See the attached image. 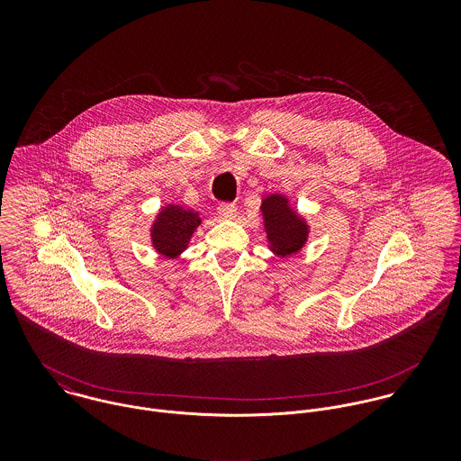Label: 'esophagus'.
Instances as JSON below:
<instances>
[{
  "label": "esophagus",
  "mask_w": 461,
  "mask_h": 461,
  "mask_svg": "<svg viewBox=\"0 0 461 461\" xmlns=\"http://www.w3.org/2000/svg\"><path fill=\"white\" fill-rule=\"evenodd\" d=\"M236 205L234 203H229V202H223V203H220L218 205V214H220V218H223V220H234L236 218Z\"/></svg>",
  "instance_id": "obj_1"
}]
</instances>
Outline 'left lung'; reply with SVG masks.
<instances>
[{
  "label": "left lung",
  "instance_id": "left-lung-1",
  "mask_svg": "<svg viewBox=\"0 0 461 461\" xmlns=\"http://www.w3.org/2000/svg\"><path fill=\"white\" fill-rule=\"evenodd\" d=\"M267 249L280 259L298 254L309 241L311 225L284 194H267L259 207Z\"/></svg>",
  "mask_w": 461,
  "mask_h": 461
}]
</instances>
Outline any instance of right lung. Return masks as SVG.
I'll return each instance as SVG.
<instances>
[{"label": "right lung", "mask_w": 461, "mask_h": 461, "mask_svg": "<svg viewBox=\"0 0 461 461\" xmlns=\"http://www.w3.org/2000/svg\"><path fill=\"white\" fill-rule=\"evenodd\" d=\"M200 223V214L190 207L161 205L149 229L150 245L165 259H177L190 247Z\"/></svg>", "instance_id": "right-lung-1"}]
</instances>
